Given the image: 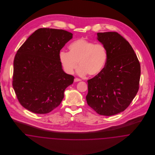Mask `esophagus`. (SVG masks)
Segmentation results:
<instances>
[{
	"instance_id": "34e87169",
	"label": "esophagus",
	"mask_w": 155,
	"mask_h": 155,
	"mask_svg": "<svg viewBox=\"0 0 155 155\" xmlns=\"http://www.w3.org/2000/svg\"><path fill=\"white\" fill-rule=\"evenodd\" d=\"M81 81V79H79V78H75L74 79V82H78V81Z\"/></svg>"
}]
</instances>
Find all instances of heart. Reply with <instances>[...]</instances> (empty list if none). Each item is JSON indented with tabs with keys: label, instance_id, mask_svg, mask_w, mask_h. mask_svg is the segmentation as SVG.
<instances>
[{
	"label": "heart",
	"instance_id": "heart-1",
	"mask_svg": "<svg viewBox=\"0 0 155 155\" xmlns=\"http://www.w3.org/2000/svg\"><path fill=\"white\" fill-rule=\"evenodd\" d=\"M70 52L61 51L59 60L64 71L73 74L79 62L78 73L88 74L91 77L100 74L106 66L107 52L104 46L89 41L85 38L78 39L69 46Z\"/></svg>",
	"mask_w": 155,
	"mask_h": 155
}]
</instances>
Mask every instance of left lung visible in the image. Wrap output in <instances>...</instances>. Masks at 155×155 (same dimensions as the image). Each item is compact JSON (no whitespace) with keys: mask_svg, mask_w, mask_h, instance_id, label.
I'll return each instance as SVG.
<instances>
[{"mask_svg":"<svg viewBox=\"0 0 155 155\" xmlns=\"http://www.w3.org/2000/svg\"><path fill=\"white\" fill-rule=\"evenodd\" d=\"M97 35L106 48L107 60L102 71L88 80L86 99L97 113L110 116L125 110L136 96L140 63L131 45L117 32H98Z\"/></svg>","mask_w":155,"mask_h":155,"instance_id":"8db88e82","label":"left lung"}]
</instances>
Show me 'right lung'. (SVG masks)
<instances>
[{
	"instance_id": "obj_1",
	"label": "right lung",
	"mask_w": 155,
	"mask_h": 155,
	"mask_svg": "<svg viewBox=\"0 0 155 155\" xmlns=\"http://www.w3.org/2000/svg\"><path fill=\"white\" fill-rule=\"evenodd\" d=\"M73 38L67 31L39 28L18 49L14 59L13 87L20 103L37 114L57 107L74 77L64 72L59 53Z\"/></svg>"
}]
</instances>
